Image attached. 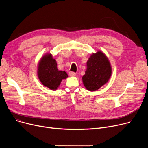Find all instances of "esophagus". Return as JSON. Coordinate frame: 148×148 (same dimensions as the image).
Instances as JSON below:
<instances>
[{
  "instance_id": "1",
  "label": "esophagus",
  "mask_w": 148,
  "mask_h": 148,
  "mask_svg": "<svg viewBox=\"0 0 148 148\" xmlns=\"http://www.w3.org/2000/svg\"><path fill=\"white\" fill-rule=\"evenodd\" d=\"M69 75L70 77H75L76 75V74L75 73H74V72H69Z\"/></svg>"
}]
</instances>
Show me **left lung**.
I'll return each instance as SVG.
<instances>
[{"instance_id": "obj_1", "label": "left lung", "mask_w": 148, "mask_h": 148, "mask_svg": "<svg viewBox=\"0 0 148 148\" xmlns=\"http://www.w3.org/2000/svg\"><path fill=\"white\" fill-rule=\"evenodd\" d=\"M112 75L110 61L102 51L91 54L87 62V70L82 79L84 87L90 91H95L107 84Z\"/></svg>"}]
</instances>
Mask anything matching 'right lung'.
<instances>
[{
  "label": "right lung",
  "mask_w": 148,
  "mask_h": 148,
  "mask_svg": "<svg viewBox=\"0 0 148 148\" xmlns=\"http://www.w3.org/2000/svg\"><path fill=\"white\" fill-rule=\"evenodd\" d=\"M37 73L41 84L53 91L57 90L61 81L68 77L66 71L58 70L56 60L50 53L41 57L37 65Z\"/></svg>",
  "instance_id": "add662e5"
}]
</instances>
